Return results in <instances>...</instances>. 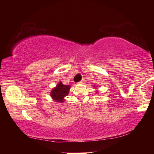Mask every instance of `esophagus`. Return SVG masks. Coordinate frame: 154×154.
<instances>
[{
  "label": "esophagus",
  "instance_id": "esophagus-1",
  "mask_svg": "<svg viewBox=\"0 0 154 154\" xmlns=\"http://www.w3.org/2000/svg\"><path fill=\"white\" fill-rule=\"evenodd\" d=\"M84 81H83V80H82V81H81V82H79V84H83V83H84Z\"/></svg>",
  "mask_w": 154,
  "mask_h": 154
}]
</instances>
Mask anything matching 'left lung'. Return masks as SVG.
<instances>
[{
  "label": "left lung",
  "instance_id": "8db88e82",
  "mask_svg": "<svg viewBox=\"0 0 154 154\" xmlns=\"http://www.w3.org/2000/svg\"><path fill=\"white\" fill-rule=\"evenodd\" d=\"M94 87H97V86H96V85H94ZM98 91H96V93H98Z\"/></svg>",
  "mask_w": 154,
  "mask_h": 154
}]
</instances>
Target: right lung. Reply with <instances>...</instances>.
Returning a JSON list of instances; mask_svg holds the SVG:
<instances>
[{
  "instance_id": "obj_1",
  "label": "right lung",
  "mask_w": 154,
  "mask_h": 154,
  "mask_svg": "<svg viewBox=\"0 0 154 154\" xmlns=\"http://www.w3.org/2000/svg\"><path fill=\"white\" fill-rule=\"evenodd\" d=\"M71 85H64L62 82H59L55 88H52L50 92V96L53 100L57 103H63L64 97L69 94Z\"/></svg>"
}]
</instances>
